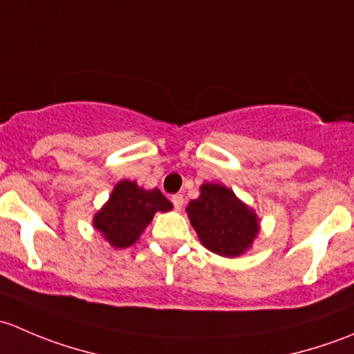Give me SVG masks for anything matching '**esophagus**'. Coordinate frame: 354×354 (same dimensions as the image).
Returning a JSON list of instances; mask_svg holds the SVG:
<instances>
[{
  "instance_id": "1",
  "label": "esophagus",
  "mask_w": 354,
  "mask_h": 354,
  "mask_svg": "<svg viewBox=\"0 0 354 354\" xmlns=\"http://www.w3.org/2000/svg\"><path fill=\"white\" fill-rule=\"evenodd\" d=\"M171 202H173L174 209H176V210H181V209H183L185 198L181 197V195H173V197H171Z\"/></svg>"
}]
</instances>
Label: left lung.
Returning <instances> with one entry per match:
<instances>
[{
  "label": "left lung",
  "instance_id": "1",
  "mask_svg": "<svg viewBox=\"0 0 354 354\" xmlns=\"http://www.w3.org/2000/svg\"><path fill=\"white\" fill-rule=\"evenodd\" d=\"M200 243L221 257H240L259 234V217L234 195L217 183H203L200 197L187 207Z\"/></svg>",
  "mask_w": 354,
  "mask_h": 354
}]
</instances>
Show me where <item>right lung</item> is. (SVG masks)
Returning a JSON list of instances; mask_svg holds the SVG:
<instances>
[{
	"label": "right lung",
	"instance_id": "1",
	"mask_svg": "<svg viewBox=\"0 0 354 354\" xmlns=\"http://www.w3.org/2000/svg\"><path fill=\"white\" fill-rule=\"evenodd\" d=\"M173 209L160 190H144L135 181L123 180L114 187L108 202L94 216V227L114 248H128L140 238L156 212Z\"/></svg>",
	"mask_w": 354,
	"mask_h": 354
}]
</instances>
